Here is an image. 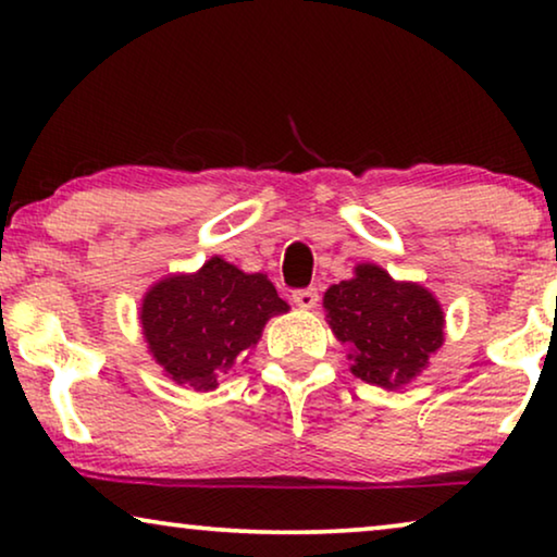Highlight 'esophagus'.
<instances>
[{"label": "esophagus", "mask_w": 557, "mask_h": 557, "mask_svg": "<svg viewBox=\"0 0 557 557\" xmlns=\"http://www.w3.org/2000/svg\"><path fill=\"white\" fill-rule=\"evenodd\" d=\"M317 301H319L317 288H296L294 292V304L299 309H314Z\"/></svg>", "instance_id": "34e87169"}]
</instances>
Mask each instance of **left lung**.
Instances as JSON below:
<instances>
[{
  "label": "left lung",
  "mask_w": 557,
  "mask_h": 557,
  "mask_svg": "<svg viewBox=\"0 0 557 557\" xmlns=\"http://www.w3.org/2000/svg\"><path fill=\"white\" fill-rule=\"evenodd\" d=\"M326 322L357 377L370 385H408L444 345V311L429 288L395 281L375 263H360L355 276L324 294Z\"/></svg>",
  "instance_id": "8db88e82"
}]
</instances>
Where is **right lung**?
Instances as JSON below:
<instances>
[{
  "label": "right lung",
  "mask_w": 557,
  "mask_h": 557,
  "mask_svg": "<svg viewBox=\"0 0 557 557\" xmlns=\"http://www.w3.org/2000/svg\"><path fill=\"white\" fill-rule=\"evenodd\" d=\"M288 304L263 273H243L212 256L197 273L154 284L141 301V332L159 368L177 385L218 387L246 362L271 317Z\"/></svg>",
  "instance_id": "obj_1"
}]
</instances>
